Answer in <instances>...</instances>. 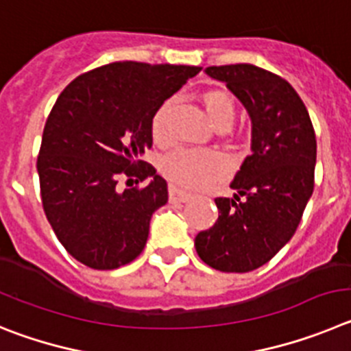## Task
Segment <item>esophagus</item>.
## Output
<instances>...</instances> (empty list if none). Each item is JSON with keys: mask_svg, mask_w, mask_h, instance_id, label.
I'll return each instance as SVG.
<instances>
[{"mask_svg": "<svg viewBox=\"0 0 351 351\" xmlns=\"http://www.w3.org/2000/svg\"><path fill=\"white\" fill-rule=\"evenodd\" d=\"M192 195L187 192L180 191L176 187H169V203H187Z\"/></svg>", "mask_w": 351, "mask_h": 351, "instance_id": "obj_1", "label": "esophagus"}]
</instances>
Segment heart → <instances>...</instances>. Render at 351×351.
Instances as JSON below:
<instances>
[{"instance_id":"heart-1","label":"heart","mask_w":351,"mask_h":351,"mask_svg":"<svg viewBox=\"0 0 351 351\" xmlns=\"http://www.w3.org/2000/svg\"><path fill=\"white\" fill-rule=\"evenodd\" d=\"M204 110L217 129H229L236 119L234 99L223 90H206L201 94ZM169 101H164L156 110L150 122L156 141L168 138ZM229 171V160L217 150H178L164 159V176L182 189H203L215 180L222 178Z\"/></svg>"}]
</instances>
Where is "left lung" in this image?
Returning <instances> with one entry per match:
<instances>
[{"mask_svg": "<svg viewBox=\"0 0 351 351\" xmlns=\"http://www.w3.org/2000/svg\"><path fill=\"white\" fill-rule=\"evenodd\" d=\"M252 119V154L230 187L217 197L219 219L195 236L204 264L223 273H248L290 241L313 194L317 138L304 103L282 77L254 64L210 66Z\"/></svg>", "mask_w": 351, "mask_h": 351, "instance_id": "8db88e82", "label": "left lung"}]
</instances>
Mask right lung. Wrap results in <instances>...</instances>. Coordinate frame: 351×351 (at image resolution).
<instances>
[{
	"mask_svg": "<svg viewBox=\"0 0 351 351\" xmlns=\"http://www.w3.org/2000/svg\"><path fill=\"white\" fill-rule=\"evenodd\" d=\"M199 66L119 61L82 73L59 94L45 122L36 168L43 211L71 257L97 271L143 252L150 219L168 203V183L141 160L152 115ZM152 178L145 188L116 183Z\"/></svg>",
	"mask_w": 351,
	"mask_h": 351,
	"instance_id": "1",
	"label": "right lung"
}]
</instances>
